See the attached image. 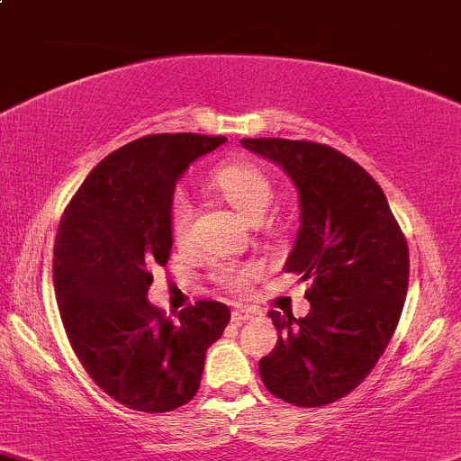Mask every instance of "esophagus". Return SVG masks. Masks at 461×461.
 I'll use <instances>...</instances> for the list:
<instances>
[{
  "instance_id": "34e87169",
  "label": "esophagus",
  "mask_w": 461,
  "mask_h": 461,
  "mask_svg": "<svg viewBox=\"0 0 461 461\" xmlns=\"http://www.w3.org/2000/svg\"><path fill=\"white\" fill-rule=\"evenodd\" d=\"M250 317H253V311H250L249 306L237 303V306L232 308V321H235V324H244V321L250 320Z\"/></svg>"
}]
</instances>
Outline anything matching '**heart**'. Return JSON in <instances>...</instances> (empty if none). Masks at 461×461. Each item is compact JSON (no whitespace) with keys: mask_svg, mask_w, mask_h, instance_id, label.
<instances>
[{"mask_svg":"<svg viewBox=\"0 0 461 461\" xmlns=\"http://www.w3.org/2000/svg\"><path fill=\"white\" fill-rule=\"evenodd\" d=\"M215 184L220 191L224 193L226 199L241 212L249 217L250 221L264 217L268 211L270 202H273V184H270L268 175L264 173L259 166L249 164V161H235V164L221 166L215 173ZM191 199L186 191H175L170 197V229L177 240H184L191 224ZM255 266H237L232 262H217L215 275L217 284L226 288H240L249 282L255 275Z\"/></svg>","mask_w":461,"mask_h":461,"instance_id":"obj_1","label":"heart"}]
</instances>
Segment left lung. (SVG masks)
Wrapping results in <instances>:
<instances>
[{"label": "left lung", "mask_w": 461, "mask_h": 461, "mask_svg": "<svg viewBox=\"0 0 461 461\" xmlns=\"http://www.w3.org/2000/svg\"><path fill=\"white\" fill-rule=\"evenodd\" d=\"M241 146L295 184L300 230L284 270L311 282L306 317L268 312L279 337L259 375L288 404H330L362 384L395 333L408 291L406 240L379 184L339 150L293 140Z\"/></svg>", "instance_id": "obj_1"}]
</instances>
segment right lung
Wrapping results in <instances>:
<instances>
[{"instance_id":"obj_1","label":"right lung","mask_w":461,"mask_h":461,"mask_svg":"<svg viewBox=\"0 0 461 461\" xmlns=\"http://www.w3.org/2000/svg\"><path fill=\"white\" fill-rule=\"evenodd\" d=\"M226 137L149 135L99 161L66 208L53 284L70 346L104 393L132 411L168 412L195 397L229 306L197 302L177 321L149 302L150 266L173 249L170 197L188 166Z\"/></svg>"}]
</instances>
